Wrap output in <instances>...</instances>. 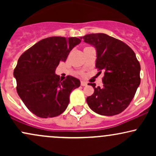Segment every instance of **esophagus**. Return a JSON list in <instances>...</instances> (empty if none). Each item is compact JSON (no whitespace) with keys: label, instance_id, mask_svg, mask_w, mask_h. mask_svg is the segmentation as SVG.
Masks as SVG:
<instances>
[{"label":"esophagus","instance_id":"34e87169","mask_svg":"<svg viewBox=\"0 0 156 156\" xmlns=\"http://www.w3.org/2000/svg\"><path fill=\"white\" fill-rule=\"evenodd\" d=\"M80 84H81V86H83V87H85V86H87V82H86V81H83V80H82L81 82H80Z\"/></svg>","mask_w":156,"mask_h":156}]
</instances>
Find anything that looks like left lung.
<instances>
[{"instance_id":"8db88e82","label":"left lung","mask_w":156,"mask_h":156,"mask_svg":"<svg viewBox=\"0 0 156 156\" xmlns=\"http://www.w3.org/2000/svg\"><path fill=\"white\" fill-rule=\"evenodd\" d=\"M81 38L95 48V67L105 70L103 87L88 84L94 92L87 98V104L101 115L120 114L129 105L140 84L141 67L135 53L123 42L105 34H90Z\"/></svg>"}]
</instances>
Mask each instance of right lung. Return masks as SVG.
Segmentation results:
<instances>
[{
	"label": "right lung",
	"mask_w": 156,
	"mask_h": 156,
	"mask_svg": "<svg viewBox=\"0 0 156 156\" xmlns=\"http://www.w3.org/2000/svg\"><path fill=\"white\" fill-rule=\"evenodd\" d=\"M81 42L76 37H51L42 39L23 53L14 70L17 92L30 112L39 117L62 114L69 94L80 87L78 78L68 76L62 80L55 71L69 52Z\"/></svg>",
	"instance_id": "1"
}]
</instances>
